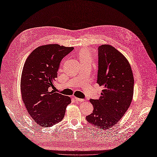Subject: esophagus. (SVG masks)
<instances>
[{
    "label": "esophagus",
    "instance_id": "1",
    "mask_svg": "<svg viewBox=\"0 0 157 157\" xmlns=\"http://www.w3.org/2000/svg\"><path fill=\"white\" fill-rule=\"evenodd\" d=\"M74 99H75V101H79V102H82V101H85L84 99H80V98H76V97H74Z\"/></svg>",
    "mask_w": 157,
    "mask_h": 157
}]
</instances>
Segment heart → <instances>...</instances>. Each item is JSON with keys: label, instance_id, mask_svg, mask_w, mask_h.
<instances>
[{"label": "heart", "instance_id": "1", "mask_svg": "<svg viewBox=\"0 0 157 157\" xmlns=\"http://www.w3.org/2000/svg\"><path fill=\"white\" fill-rule=\"evenodd\" d=\"M78 57L81 62H84L86 61H91V56L89 52L86 50H82L78 54Z\"/></svg>", "mask_w": 157, "mask_h": 157}]
</instances>
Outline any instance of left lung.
<instances>
[{
	"label": "left lung",
	"mask_w": 157,
	"mask_h": 157,
	"mask_svg": "<svg viewBox=\"0 0 157 157\" xmlns=\"http://www.w3.org/2000/svg\"><path fill=\"white\" fill-rule=\"evenodd\" d=\"M97 83L103 86L98 100H90L94 110L86 120L104 130L119 122L132 100L134 78L126 57L109 44L98 47Z\"/></svg>",
	"instance_id": "obj_1"
}]
</instances>
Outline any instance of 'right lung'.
I'll use <instances>...</instances> for the list:
<instances>
[{
    "instance_id": "1",
    "label": "right lung",
    "mask_w": 157,
    "mask_h": 157,
    "mask_svg": "<svg viewBox=\"0 0 157 157\" xmlns=\"http://www.w3.org/2000/svg\"><path fill=\"white\" fill-rule=\"evenodd\" d=\"M57 44L40 46L28 56L22 69L21 90L27 111L39 125L53 126L65 116L71 98L51 90L63 58L73 50Z\"/></svg>"
}]
</instances>
